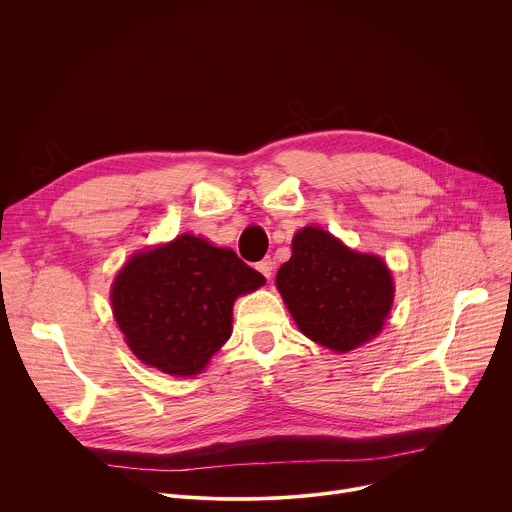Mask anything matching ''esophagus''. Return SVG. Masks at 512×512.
<instances>
[{"label": "esophagus", "mask_w": 512, "mask_h": 512, "mask_svg": "<svg viewBox=\"0 0 512 512\" xmlns=\"http://www.w3.org/2000/svg\"><path fill=\"white\" fill-rule=\"evenodd\" d=\"M257 271L263 275V277H271L273 275V261L267 257V259H263V261H259L257 263Z\"/></svg>", "instance_id": "obj_1"}]
</instances>
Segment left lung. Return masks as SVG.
Masks as SVG:
<instances>
[{
    "label": "left lung",
    "instance_id": "left-lung-1",
    "mask_svg": "<svg viewBox=\"0 0 512 512\" xmlns=\"http://www.w3.org/2000/svg\"><path fill=\"white\" fill-rule=\"evenodd\" d=\"M275 285L302 334L334 352L373 340L395 296L381 257L356 253L318 227L294 235L291 257L279 267Z\"/></svg>",
    "mask_w": 512,
    "mask_h": 512
}]
</instances>
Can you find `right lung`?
Listing matches in <instances>:
<instances>
[{
    "label": "right lung",
    "instance_id": "1",
    "mask_svg": "<svg viewBox=\"0 0 512 512\" xmlns=\"http://www.w3.org/2000/svg\"><path fill=\"white\" fill-rule=\"evenodd\" d=\"M263 283L235 251L186 233L121 267L111 287L113 316L143 364L192 377L229 340L235 300Z\"/></svg>",
    "mask_w": 512,
    "mask_h": 512
}]
</instances>
